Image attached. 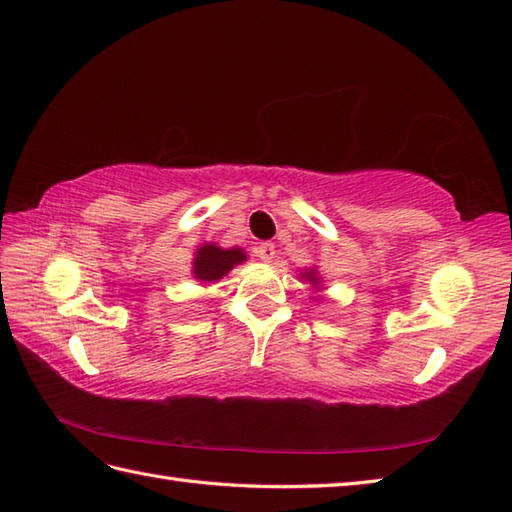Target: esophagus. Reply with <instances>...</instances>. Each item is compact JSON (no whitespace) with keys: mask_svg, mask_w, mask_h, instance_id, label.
I'll use <instances>...</instances> for the list:
<instances>
[{"mask_svg":"<svg viewBox=\"0 0 512 512\" xmlns=\"http://www.w3.org/2000/svg\"><path fill=\"white\" fill-rule=\"evenodd\" d=\"M256 256L263 260V263H271V260L276 258V245L274 243H260V245H256Z\"/></svg>","mask_w":512,"mask_h":512,"instance_id":"obj_1","label":"esophagus"}]
</instances>
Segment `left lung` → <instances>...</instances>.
<instances>
[{
  "label": "left lung",
  "instance_id": "obj_1",
  "mask_svg": "<svg viewBox=\"0 0 512 512\" xmlns=\"http://www.w3.org/2000/svg\"><path fill=\"white\" fill-rule=\"evenodd\" d=\"M300 278L304 280V282H309V285L313 287V289H320V285H322V278H320V274H317V267H309V269H304L302 274H300ZM315 300V298H313ZM320 300V298H317Z\"/></svg>",
  "mask_w": 512,
  "mask_h": 512
}]
</instances>
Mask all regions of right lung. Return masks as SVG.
<instances>
[{
  "label": "right lung",
  "mask_w": 512,
  "mask_h": 512,
  "mask_svg": "<svg viewBox=\"0 0 512 512\" xmlns=\"http://www.w3.org/2000/svg\"><path fill=\"white\" fill-rule=\"evenodd\" d=\"M245 260L247 254L241 247L223 249L217 243H203L197 247L195 258H192L190 274L195 276L199 285L208 287L212 282H219L223 276L230 274L236 265H243Z\"/></svg>",
  "instance_id": "right-lung-1"
}]
</instances>
